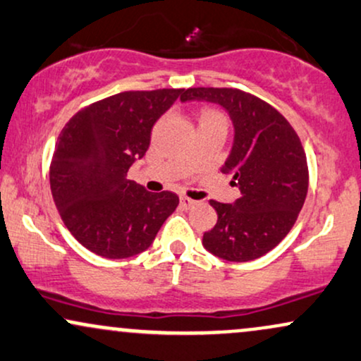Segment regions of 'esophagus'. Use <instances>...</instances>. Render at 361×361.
Listing matches in <instances>:
<instances>
[{"label": "esophagus", "mask_w": 361, "mask_h": 361, "mask_svg": "<svg viewBox=\"0 0 361 361\" xmlns=\"http://www.w3.org/2000/svg\"><path fill=\"white\" fill-rule=\"evenodd\" d=\"M198 205L197 200H192V198H186V197H181L180 198V207L183 208V210H192Z\"/></svg>", "instance_id": "1"}]
</instances>
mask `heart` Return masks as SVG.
Instances as JSON below:
<instances>
[{"label": "heart", "mask_w": 361, "mask_h": 361, "mask_svg": "<svg viewBox=\"0 0 361 361\" xmlns=\"http://www.w3.org/2000/svg\"><path fill=\"white\" fill-rule=\"evenodd\" d=\"M210 119H224V116L220 114L219 111L215 109H203L202 112H200V121H210Z\"/></svg>", "instance_id": "1"}]
</instances>
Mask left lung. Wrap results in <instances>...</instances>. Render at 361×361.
I'll return each instance as SVG.
<instances>
[{
  "label": "left lung",
  "mask_w": 361,
  "mask_h": 361,
  "mask_svg": "<svg viewBox=\"0 0 361 361\" xmlns=\"http://www.w3.org/2000/svg\"><path fill=\"white\" fill-rule=\"evenodd\" d=\"M181 101L222 106L233 124V145L222 173L240 190L233 203L210 200L215 227L203 247L230 262H249L272 250L289 233L307 195L306 153L293 126L271 104L238 89L195 87Z\"/></svg>",
  "instance_id": "8db88e82"
}]
</instances>
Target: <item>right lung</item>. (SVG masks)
I'll return each mask as SVG.
<instances>
[{
	"mask_svg": "<svg viewBox=\"0 0 361 361\" xmlns=\"http://www.w3.org/2000/svg\"><path fill=\"white\" fill-rule=\"evenodd\" d=\"M185 92H121L65 124L51 158L50 188L65 227L85 249L106 259L141 254L176 210L175 193H149L128 180V171L146 154L156 121Z\"/></svg>",
	"mask_w": 361,
	"mask_h": 361,
	"instance_id": "add662e5",
	"label": "right lung"
}]
</instances>
